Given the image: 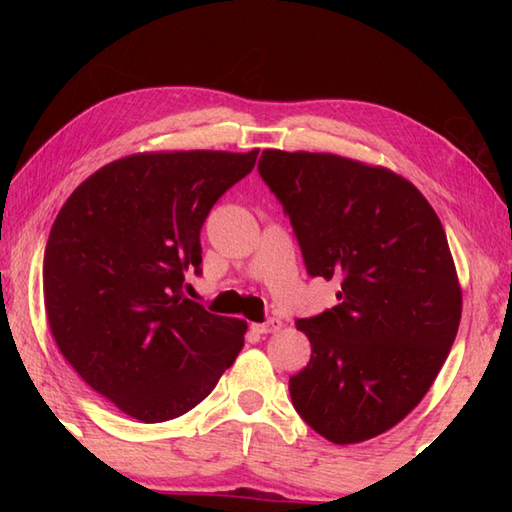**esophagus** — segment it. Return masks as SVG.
I'll list each match as a JSON object with an SVG mask.
<instances>
[{
	"mask_svg": "<svg viewBox=\"0 0 512 512\" xmlns=\"http://www.w3.org/2000/svg\"><path fill=\"white\" fill-rule=\"evenodd\" d=\"M279 330H281L279 319H268L266 323H253V332H257V334H273Z\"/></svg>",
	"mask_w": 512,
	"mask_h": 512,
	"instance_id": "esophagus-1",
	"label": "esophagus"
}]
</instances>
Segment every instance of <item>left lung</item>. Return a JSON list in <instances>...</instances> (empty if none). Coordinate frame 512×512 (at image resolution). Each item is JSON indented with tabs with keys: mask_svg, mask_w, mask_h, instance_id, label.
<instances>
[{
	"mask_svg": "<svg viewBox=\"0 0 512 512\" xmlns=\"http://www.w3.org/2000/svg\"><path fill=\"white\" fill-rule=\"evenodd\" d=\"M259 176L290 217L312 277L336 279L339 306L299 319L310 363L292 405L334 444H356L418 407L449 356L462 288L447 233L413 184L336 154L264 149Z\"/></svg>",
	"mask_w": 512,
	"mask_h": 512,
	"instance_id": "left-lung-1",
	"label": "left lung"
}]
</instances>
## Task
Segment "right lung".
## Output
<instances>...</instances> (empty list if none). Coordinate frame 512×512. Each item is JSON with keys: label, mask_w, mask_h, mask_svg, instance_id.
I'll return each instance as SVG.
<instances>
[{"label": "right lung", "mask_w": 512, "mask_h": 512, "mask_svg": "<svg viewBox=\"0 0 512 512\" xmlns=\"http://www.w3.org/2000/svg\"><path fill=\"white\" fill-rule=\"evenodd\" d=\"M259 149L145 151L83 180L43 255L50 332L74 372L140 422L193 409L244 347L248 323L184 297L200 231Z\"/></svg>", "instance_id": "add662e5"}]
</instances>
